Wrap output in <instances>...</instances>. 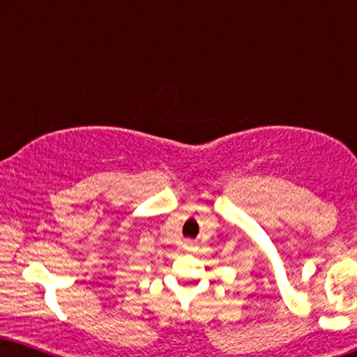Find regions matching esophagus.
I'll return each mask as SVG.
<instances>
[{"label":"esophagus","instance_id":"obj_1","mask_svg":"<svg viewBox=\"0 0 357 357\" xmlns=\"http://www.w3.org/2000/svg\"><path fill=\"white\" fill-rule=\"evenodd\" d=\"M183 248H185V249H190V248H192V243H190V241H187V243L183 244Z\"/></svg>","mask_w":357,"mask_h":357}]
</instances>
